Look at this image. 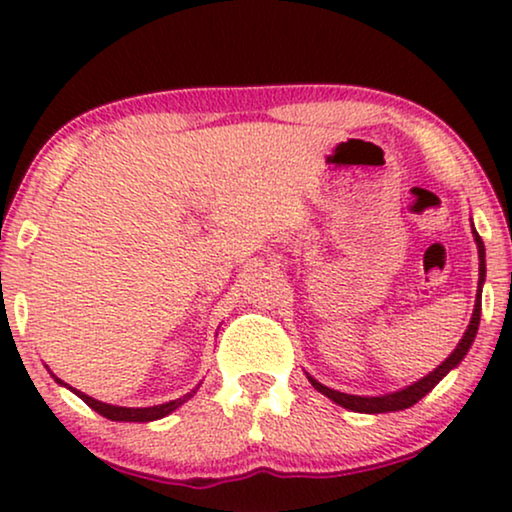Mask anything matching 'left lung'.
Masks as SVG:
<instances>
[{
  "label": "left lung",
  "instance_id": "obj_1",
  "mask_svg": "<svg viewBox=\"0 0 512 512\" xmlns=\"http://www.w3.org/2000/svg\"><path fill=\"white\" fill-rule=\"evenodd\" d=\"M473 235H475V242H478V254H480V291H478V298H475V310H473V317H471V324H468L464 338L457 345V349L447 356V359L440 363V366L429 373L422 380L410 384L408 389H401V391H394V394H387V396H352V394H342V391H333L324 387V384H319L317 380H312V387L321 391V394L331 398L342 408L347 410H354V412H368V415H380V412H396V410H405V408H412L417 401H422V398L429 394V391L436 387V384L443 380V377L450 373V370L457 366V363L464 359L468 349H471L473 340H475V333H478V326H480V310H482V282H485V244H482L480 235L475 233L473 228Z\"/></svg>",
  "mask_w": 512,
  "mask_h": 512
}]
</instances>
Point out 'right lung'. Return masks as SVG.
I'll return each instance as SVG.
<instances>
[{"label":"right lung","mask_w":512,"mask_h":512,"mask_svg":"<svg viewBox=\"0 0 512 512\" xmlns=\"http://www.w3.org/2000/svg\"><path fill=\"white\" fill-rule=\"evenodd\" d=\"M55 382L62 384V380H58V377H55ZM74 394L79 396L83 403H88L95 412H100L102 417L111 419V422H153V419H160V417L170 415L172 410H177L179 405H184L188 398L195 394V389L191 391V394L177 398V401H170V403H163V405H153V408H118V405H109V403L95 401V398L86 396V394H83V391H76L74 389Z\"/></svg>","instance_id":"obj_1"}]
</instances>
